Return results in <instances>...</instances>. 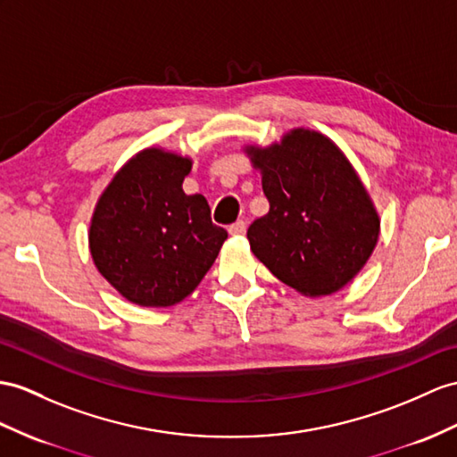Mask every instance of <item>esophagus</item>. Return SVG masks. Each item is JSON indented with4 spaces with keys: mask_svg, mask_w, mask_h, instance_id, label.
Wrapping results in <instances>:
<instances>
[{
    "mask_svg": "<svg viewBox=\"0 0 457 457\" xmlns=\"http://www.w3.org/2000/svg\"><path fill=\"white\" fill-rule=\"evenodd\" d=\"M228 232H230V235H244V232H246V222H244V220L232 222V225L228 227Z\"/></svg>",
    "mask_w": 457,
    "mask_h": 457,
    "instance_id": "34e87169",
    "label": "esophagus"
}]
</instances>
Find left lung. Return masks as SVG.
<instances>
[{
	"instance_id": "8db88e82",
	"label": "left lung",
	"mask_w": 457,
	"mask_h": 457,
	"mask_svg": "<svg viewBox=\"0 0 457 457\" xmlns=\"http://www.w3.org/2000/svg\"><path fill=\"white\" fill-rule=\"evenodd\" d=\"M248 153L270 202L267 215L248 227L253 255L298 293L339 291L369 260L380 228L353 166L328 137L308 129Z\"/></svg>"
}]
</instances>
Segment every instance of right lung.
Instances as JSON below:
<instances>
[{"mask_svg": "<svg viewBox=\"0 0 457 457\" xmlns=\"http://www.w3.org/2000/svg\"><path fill=\"white\" fill-rule=\"evenodd\" d=\"M192 162L145 149L96 205L91 253L120 295L139 306H172L202 283L228 232L211 220L202 194L186 195Z\"/></svg>", "mask_w": 457, "mask_h": 457, "instance_id": "1", "label": "right lung"}]
</instances>
